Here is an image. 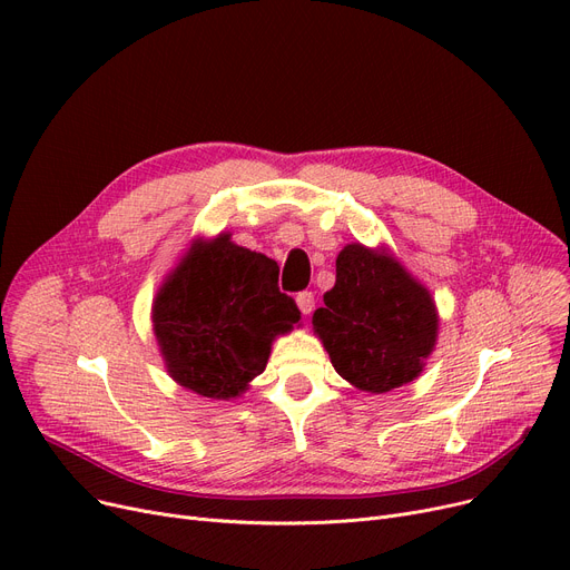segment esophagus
Returning a JSON list of instances; mask_svg holds the SVG:
<instances>
[{
    "mask_svg": "<svg viewBox=\"0 0 570 570\" xmlns=\"http://www.w3.org/2000/svg\"><path fill=\"white\" fill-rule=\"evenodd\" d=\"M295 303H297V309H301L305 316L307 314H312V309H314V293L312 291H303V293H297V297H295Z\"/></svg>",
    "mask_w": 570,
    "mask_h": 570,
    "instance_id": "1",
    "label": "esophagus"
}]
</instances>
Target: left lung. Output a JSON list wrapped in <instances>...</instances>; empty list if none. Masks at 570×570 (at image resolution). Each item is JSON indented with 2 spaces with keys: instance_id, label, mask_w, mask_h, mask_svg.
Here are the masks:
<instances>
[{
  "instance_id": "obj_1",
  "label": "left lung",
  "mask_w": 570,
  "mask_h": 570,
  "mask_svg": "<svg viewBox=\"0 0 570 570\" xmlns=\"http://www.w3.org/2000/svg\"><path fill=\"white\" fill-rule=\"evenodd\" d=\"M314 312V333L357 391L387 393L423 372L439 316L430 291L391 254L361 243L337 256V282Z\"/></svg>"
}]
</instances>
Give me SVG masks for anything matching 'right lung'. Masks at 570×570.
I'll return each mask as SVG.
<instances>
[{
    "label": "right lung",
    "instance_id": "add662e5",
    "mask_svg": "<svg viewBox=\"0 0 570 570\" xmlns=\"http://www.w3.org/2000/svg\"><path fill=\"white\" fill-rule=\"evenodd\" d=\"M277 279V263L237 247L230 233L196 239L153 307L173 381L209 400L245 393L265 370L273 340L301 321V309Z\"/></svg>",
    "mask_w": 570,
    "mask_h": 570
}]
</instances>
